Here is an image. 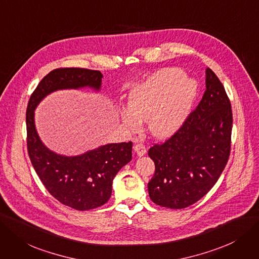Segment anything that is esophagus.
Returning <instances> with one entry per match:
<instances>
[{"label":"esophagus","mask_w":259,"mask_h":259,"mask_svg":"<svg viewBox=\"0 0 259 259\" xmlns=\"http://www.w3.org/2000/svg\"><path fill=\"white\" fill-rule=\"evenodd\" d=\"M134 151H135V153L137 154V156H139V157L143 156V155L147 153L146 147H144L143 144H141V143H136L135 147H134Z\"/></svg>","instance_id":"34e87169"}]
</instances>
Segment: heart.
Listing matches in <instances>:
<instances>
[{
  "label": "heart",
  "instance_id": "heart-1",
  "mask_svg": "<svg viewBox=\"0 0 259 259\" xmlns=\"http://www.w3.org/2000/svg\"><path fill=\"white\" fill-rule=\"evenodd\" d=\"M198 92V82L185 77L183 70L161 69L130 91L128 109H120L121 121L131 131H136L140 121H147L153 136L167 138L188 117Z\"/></svg>",
  "mask_w": 259,
  "mask_h": 259
}]
</instances>
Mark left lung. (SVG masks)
<instances>
[{
	"mask_svg": "<svg viewBox=\"0 0 259 259\" xmlns=\"http://www.w3.org/2000/svg\"><path fill=\"white\" fill-rule=\"evenodd\" d=\"M205 76L206 90L198 107L169 140L149 150L155 163L149 195L162 207L182 209L201 200L230 157L231 102L211 69H206Z\"/></svg>",
	"mask_w": 259,
	"mask_h": 259,
	"instance_id": "left-lung-1",
	"label": "left lung"
}]
</instances>
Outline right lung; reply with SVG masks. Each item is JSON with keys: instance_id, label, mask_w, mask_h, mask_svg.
Instances as JSON below:
<instances>
[{"instance_id": "right-lung-1", "label": "right lung", "mask_w": 259, "mask_h": 259, "mask_svg": "<svg viewBox=\"0 0 259 259\" xmlns=\"http://www.w3.org/2000/svg\"><path fill=\"white\" fill-rule=\"evenodd\" d=\"M102 78L100 71L87 69L51 71L30 96L26 109L27 151L33 167L48 191L76 210L94 209L109 200L116 174L132 160L133 143H107L75 156L57 154L40 139L35 110L46 97L58 90L89 88L99 92Z\"/></svg>"}]
</instances>
